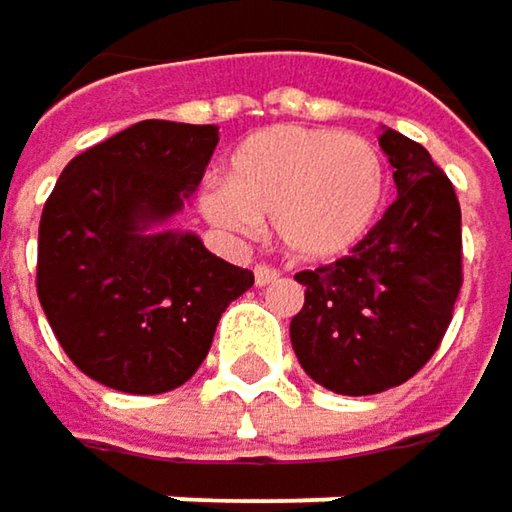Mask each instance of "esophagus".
I'll return each instance as SVG.
<instances>
[{"mask_svg": "<svg viewBox=\"0 0 512 512\" xmlns=\"http://www.w3.org/2000/svg\"><path fill=\"white\" fill-rule=\"evenodd\" d=\"M253 277H256V286H271V283L280 280V271L271 268V265H256L253 268Z\"/></svg>", "mask_w": 512, "mask_h": 512, "instance_id": "esophagus-1", "label": "esophagus"}]
</instances>
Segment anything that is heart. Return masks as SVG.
<instances>
[{
    "label": "heart",
    "mask_w": 512,
    "mask_h": 512,
    "mask_svg": "<svg viewBox=\"0 0 512 512\" xmlns=\"http://www.w3.org/2000/svg\"><path fill=\"white\" fill-rule=\"evenodd\" d=\"M384 190L382 154L364 136L277 125L250 133L232 151L226 181L208 184L199 205L232 235H256L271 220L292 259L325 265L370 235Z\"/></svg>",
    "instance_id": "b5f03b06"
}]
</instances>
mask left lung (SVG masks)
I'll return each instance as SVG.
<instances>
[{
	"instance_id": "obj_1",
	"label": "left lung",
	"mask_w": 512,
	"mask_h": 512,
	"mask_svg": "<svg viewBox=\"0 0 512 512\" xmlns=\"http://www.w3.org/2000/svg\"><path fill=\"white\" fill-rule=\"evenodd\" d=\"M396 199L343 259L298 271L304 307L289 325L298 364L343 396L408 382L438 349L462 286V211L429 151L384 128Z\"/></svg>"
}]
</instances>
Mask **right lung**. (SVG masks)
<instances>
[{
	"instance_id": "1",
	"label": "right lung",
	"mask_w": 512,
	"mask_h": 512,
	"mask_svg": "<svg viewBox=\"0 0 512 512\" xmlns=\"http://www.w3.org/2000/svg\"><path fill=\"white\" fill-rule=\"evenodd\" d=\"M214 125L148 119L59 175L38 229V301L65 355L122 393H166L205 361L253 271L163 229L199 187Z\"/></svg>"
}]
</instances>
